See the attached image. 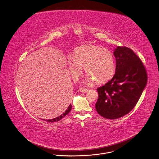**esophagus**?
Returning <instances> with one entry per match:
<instances>
[{
  "label": "esophagus",
  "mask_w": 159,
  "mask_h": 159,
  "mask_svg": "<svg viewBox=\"0 0 159 159\" xmlns=\"http://www.w3.org/2000/svg\"><path fill=\"white\" fill-rule=\"evenodd\" d=\"M79 91H80L81 93H86V92H88L89 89H85V88H82L80 89Z\"/></svg>",
  "instance_id": "34e87169"
}]
</instances>
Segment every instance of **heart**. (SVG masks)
Listing matches in <instances>:
<instances>
[{
  "instance_id": "obj_1",
  "label": "heart",
  "mask_w": 159,
  "mask_h": 159,
  "mask_svg": "<svg viewBox=\"0 0 159 159\" xmlns=\"http://www.w3.org/2000/svg\"><path fill=\"white\" fill-rule=\"evenodd\" d=\"M69 71L75 80H78L83 73V68L89 75L86 84L93 80L104 83L112 78L115 71V57L112 52L106 48L93 45H83L75 48L73 57L67 61Z\"/></svg>"
}]
</instances>
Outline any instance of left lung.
Returning a JSON list of instances; mask_svg holds the SVG:
<instances>
[{
  "label": "left lung",
  "mask_w": 159,
  "mask_h": 159,
  "mask_svg": "<svg viewBox=\"0 0 159 159\" xmlns=\"http://www.w3.org/2000/svg\"><path fill=\"white\" fill-rule=\"evenodd\" d=\"M115 73L97 89V112L107 119H117L129 113L138 103L147 83V74L139 57L130 48L116 47Z\"/></svg>",
  "instance_id": "1"
}]
</instances>
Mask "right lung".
Returning <instances> with one entry per match:
<instances>
[{"label":"right lung","instance_id":"1","mask_svg":"<svg viewBox=\"0 0 159 159\" xmlns=\"http://www.w3.org/2000/svg\"><path fill=\"white\" fill-rule=\"evenodd\" d=\"M71 108H72V106L71 105V104H70V106H68V109L66 110L65 112H64L62 114H61L60 116L56 117L55 118H53V119H52V120H44L46 121L50 122H57L59 121V120H62L64 117H65L66 115L69 113V112L71 111Z\"/></svg>","mask_w":159,"mask_h":159}]
</instances>
